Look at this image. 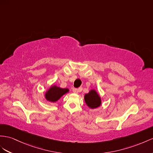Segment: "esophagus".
Wrapping results in <instances>:
<instances>
[{"label": "esophagus", "mask_w": 153, "mask_h": 153, "mask_svg": "<svg viewBox=\"0 0 153 153\" xmlns=\"http://www.w3.org/2000/svg\"><path fill=\"white\" fill-rule=\"evenodd\" d=\"M72 91H73V92H74V93H76V94H78L79 93L80 91H81V88H79V89H78V88H74L73 89H72Z\"/></svg>", "instance_id": "34e87169"}]
</instances>
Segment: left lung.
I'll return each instance as SVG.
<instances>
[{
	"mask_svg": "<svg viewBox=\"0 0 153 153\" xmlns=\"http://www.w3.org/2000/svg\"><path fill=\"white\" fill-rule=\"evenodd\" d=\"M85 101L88 106L91 108H95L100 106L101 99L97 92L92 90L85 96Z\"/></svg>",
	"mask_w": 153,
	"mask_h": 153,
	"instance_id": "1",
	"label": "left lung"
}]
</instances>
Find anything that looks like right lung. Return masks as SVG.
Masks as SVG:
<instances>
[{
    "label": "right lung",
    "mask_w": 153,
    "mask_h": 153,
    "mask_svg": "<svg viewBox=\"0 0 153 153\" xmlns=\"http://www.w3.org/2000/svg\"><path fill=\"white\" fill-rule=\"evenodd\" d=\"M68 92V88H61L56 87V86H52L47 91L45 96L47 100L51 101V102H56L62 95Z\"/></svg>",
    "instance_id": "add662e5"
}]
</instances>
